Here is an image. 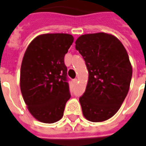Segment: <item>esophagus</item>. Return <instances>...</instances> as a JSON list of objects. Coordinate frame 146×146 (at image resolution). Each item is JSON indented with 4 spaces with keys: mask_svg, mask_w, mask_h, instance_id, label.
<instances>
[{
    "mask_svg": "<svg viewBox=\"0 0 146 146\" xmlns=\"http://www.w3.org/2000/svg\"><path fill=\"white\" fill-rule=\"evenodd\" d=\"M73 82H74V84H76L78 82V79H75V80H73Z\"/></svg>",
    "mask_w": 146,
    "mask_h": 146,
    "instance_id": "esophagus-1",
    "label": "esophagus"
}]
</instances>
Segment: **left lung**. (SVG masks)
I'll return each mask as SVG.
<instances>
[{
    "mask_svg": "<svg viewBox=\"0 0 146 146\" xmlns=\"http://www.w3.org/2000/svg\"><path fill=\"white\" fill-rule=\"evenodd\" d=\"M89 72L86 91L80 102L82 114L92 122L112 117L127 97L133 68L124 46L105 33L85 34L75 42Z\"/></svg>",
    "mask_w": 146,
    "mask_h": 146,
    "instance_id": "obj_1",
    "label": "left lung"
}]
</instances>
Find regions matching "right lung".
<instances>
[{
	"mask_svg": "<svg viewBox=\"0 0 146 146\" xmlns=\"http://www.w3.org/2000/svg\"><path fill=\"white\" fill-rule=\"evenodd\" d=\"M66 33L38 35L22 60L19 86L29 113L36 120L53 123L64 116L70 94L64 56L73 42Z\"/></svg>",
	"mask_w": 146,
	"mask_h": 146,
	"instance_id": "right-lung-1",
	"label": "right lung"
}]
</instances>
